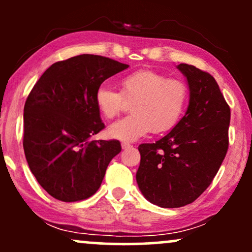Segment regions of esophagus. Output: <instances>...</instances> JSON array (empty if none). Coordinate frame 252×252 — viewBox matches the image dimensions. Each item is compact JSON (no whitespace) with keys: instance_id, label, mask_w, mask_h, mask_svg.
<instances>
[{"instance_id":"obj_1","label":"esophagus","mask_w":252,"mask_h":252,"mask_svg":"<svg viewBox=\"0 0 252 252\" xmlns=\"http://www.w3.org/2000/svg\"><path fill=\"white\" fill-rule=\"evenodd\" d=\"M121 146H122L123 149H126V148H129V147H131V144H129V143H126V142H122V144H121Z\"/></svg>"}]
</instances>
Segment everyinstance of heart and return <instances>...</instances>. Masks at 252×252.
I'll return each mask as SVG.
<instances>
[{
    "instance_id": "b5f03b06",
    "label": "heart",
    "mask_w": 252,
    "mask_h": 252,
    "mask_svg": "<svg viewBox=\"0 0 252 252\" xmlns=\"http://www.w3.org/2000/svg\"><path fill=\"white\" fill-rule=\"evenodd\" d=\"M121 92L100 85L94 94V104L100 115L112 120L132 103V115L112 123L108 128L110 137L135 141L153 130L162 134L172 130L181 120L189 103L186 83L150 70L131 72L120 80Z\"/></svg>"
}]
</instances>
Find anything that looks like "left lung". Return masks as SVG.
Wrapping results in <instances>:
<instances>
[{"mask_svg":"<svg viewBox=\"0 0 252 252\" xmlns=\"http://www.w3.org/2000/svg\"><path fill=\"white\" fill-rule=\"evenodd\" d=\"M189 104L185 116L155 143L138 147L136 181L152 204L175 209L193 202L210 186L228 148L231 111L216 79L195 66L180 63Z\"/></svg>","mask_w":252,"mask_h":252,"instance_id":"obj_1","label":"left lung"}]
</instances>
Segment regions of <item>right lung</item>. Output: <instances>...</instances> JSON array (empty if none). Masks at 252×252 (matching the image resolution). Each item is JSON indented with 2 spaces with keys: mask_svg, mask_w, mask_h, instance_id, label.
Instances as JSON below:
<instances>
[{
  "mask_svg": "<svg viewBox=\"0 0 252 252\" xmlns=\"http://www.w3.org/2000/svg\"><path fill=\"white\" fill-rule=\"evenodd\" d=\"M102 56L80 54L54 63L37 80L24 109V150L31 172L48 194L65 202L94 195L117 140H91L104 129L94 94L104 80L128 68Z\"/></svg>",
  "mask_w": 252,
  "mask_h": 252,
  "instance_id": "obj_1",
  "label": "right lung"
}]
</instances>
